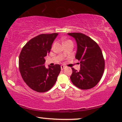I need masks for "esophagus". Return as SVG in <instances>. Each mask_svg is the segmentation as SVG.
I'll list each match as a JSON object with an SVG mask.
<instances>
[{
    "mask_svg": "<svg viewBox=\"0 0 122 122\" xmlns=\"http://www.w3.org/2000/svg\"><path fill=\"white\" fill-rule=\"evenodd\" d=\"M61 68L62 70H64L65 68V66H63V65H61Z\"/></svg>",
    "mask_w": 122,
    "mask_h": 122,
    "instance_id": "esophagus-1",
    "label": "esophagus"
}]
</instances>
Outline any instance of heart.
I'll return each mask as SVG.
<instances>
[{
  "label": "heart",
  "instance_id": "1",
  "mask_svg": "<svg viewBox=\"0 0 122 122\" xmlns=\"http://www.w3.org/2000/svg\"><path fill=\"white\" fill-rule=\"evenodd\" d=\"M69 41H70V40H67V41H66L64 42V43H65V42H69Z\"/></svg>",
  "mask_w": 122,
  "mask_h": 122
}]
</instances>
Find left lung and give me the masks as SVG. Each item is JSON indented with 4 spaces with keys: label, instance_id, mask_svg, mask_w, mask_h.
I'll list each match as a JSON object with an SVG mask.
<instances>
[{
    "label": "left lung",
    "instance_id": "obj_1",
    "mask_svg": "<svg viewBox=\"0 0 122 122\" xmlns=\"http://www.w3.org/2000/svg\"><path fill=\"white\" fill-rule=\"evenodd\" d=\"M75 38L77 45L75 58L80 61V70L72 68L70 78L72 83L82 90L93 88L98 83L104 72L105 63L102 50L88 36L78 32L68 33Z\"/></svg>",
    "mask_w": 122,
    "mask_h": 122
}]
</instances>
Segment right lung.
I'll list each match as a JSON object with an SVG mask.
<instances>
[{
    "instance_id": "obj_1",
    "label": "right lung",
    "mask_w": 122,
    "mask_h": 122,
    "mask_svg": "<svg viewBox=\"0 0 122 122\" xmlns=\"http://www.w3.org/2000/svg\"><path fill=\"white\" fill-rule=\"evenodd\" d=\"M58 33L40 34L29 41L22 49L19 59L20 74L32 90L45 92L56 83L61 66H45V57L50 52L51 46Z\"/></svg>"
}]
</instances>
